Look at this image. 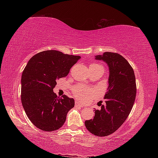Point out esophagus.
<instances>
[{
  "mask_svg": "<svg viewBox=\"0 0 158 158\" xmlns=\"http://www.w3.org/2000/svg\"><path fill=\"white\" fill-rule=\"evenodd\" d=\"M75 106H76V107H77V106H79V107H84V105H83L81 103L77 101L75 102Z\"/></svg>",
  "mask_w": 158,
  "mask_h": 158,
  "instance_id": "1",
  "label": "esophagus"
}]
</instances>
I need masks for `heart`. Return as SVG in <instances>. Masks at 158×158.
I'll list each match as a JSON object with an SVG mask.
<instances>
[{
	"instance_id": "b5f03b06",
	"label": "heart",
	"mask_w": 158,
	"mask_h": 158,
	"mask_svg": "<svg viewBox=\"0 0 158 158\" xmlns=\"http://www.w3.org/2000/svg\"><path fill=\"white\" fill-rule=\"evenodd\" d=\"M91 65H100L99 64H93ZM74 95L76 98L79 99H86L89 98L93 95V92L90 89L82 86H76L73 90Z\"/></svg>"
}]
</instances>
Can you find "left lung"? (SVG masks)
Here are the masks:
<instances>
[{
    "instance_id": "1",
    "label": "left lung",
    "mask_w": 158,
    "mask_h": 158,
    "mask_svg": "<svg viewBox=\"0 0 158 158\" xmlns=\"http://www.w3.org/2000/svg\"><path fill=\"white\" fill-rule=\"evenodd\" d=\"M95 58L108 65L109 85L105 104L95 111L93 119L85 121V126L93 135L105 137L116 132L129 116L137 93L136 79L130 63L118 53L105 52Z\"/></svg>"
}]
</instances>
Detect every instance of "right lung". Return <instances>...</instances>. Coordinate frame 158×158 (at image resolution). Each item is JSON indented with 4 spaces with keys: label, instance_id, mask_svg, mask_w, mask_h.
Here are the masks:
<instances>
[{
    "label": "right lung",
    "instance_id": "1",
    "mask_svg": "<svg viewBox=\"0 0 158 158\" xmlns=\"http://www.w3.org/2000/svg\"><path fill=\"white\" fill-rule=\"evenodd\" d=\"M79 56L56 50L37 53L26 65L21 76V103L29 120L43 131H54L65 123L74 100L53 92L56 80L65 77Z\"/></svg>",
    "mask_w": 158,
    "mask_h": 158
}]
</instances>
